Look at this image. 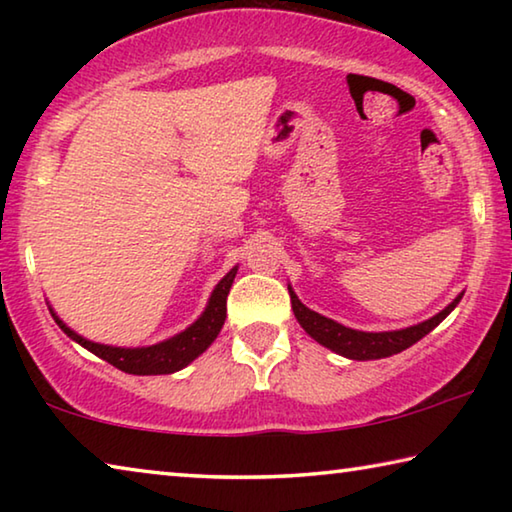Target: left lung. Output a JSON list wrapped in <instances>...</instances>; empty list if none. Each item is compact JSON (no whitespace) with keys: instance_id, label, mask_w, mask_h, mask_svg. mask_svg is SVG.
I'll return each mask as SVG.
<instances>
[{"instance_id":"1","label":"left lung","mask_w":512,"mask_h":512,"mask_svg":"<svg viewBox=\"0 0 512 512\" xmlns=\"http://www.w3.org/2000/svg\"><path fill=\"white\" fill-rule=\"evenodd\" d=\"M291 293V307L293 314H296L298 323L302 329L311 336V339L318 341L320 345H325L336 354H341L345 359H354V361H370V359H384V357H393V354L402 352L406 348H411L413 343H418L422 336H427L433 327H438L443 320L452 314L454 307L461 302V296H456L454 302L436 314L424 323H418L413 327L406 329H393V332H359V329L345 327L341 323H336L332 318H325L311 311L309 307L302 305L298 300L296 293L289 287Z\"/></svg>"}]
</instances>
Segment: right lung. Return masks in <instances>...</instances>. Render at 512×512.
<instances>
[{
	"mask_svg": "<svg viewBox=\"0 0 512 512\" xmlns=\"http://www.w3.org/2000/svg\"><path fill=\"white\" fill-rule=\"evenodd\" d=\"M237 266L230 268V273H225L223 280L216 284L210 300H207V307L201 316H198L196 323L189 325L185 332H180L171 339L146 345V348H115V345H103L83 339L81 334H76L74 329H69L63 320L56 316V311L49 307L51 316L58 323V327L69 336V339L83 345L85 350L97 354L99 359L112 363V366L128 372V375H171V372L183 370L189 366L196 357L210 348L216 336H219L221 327L225 323V300H228V293L232 282H235Z\"/></svg>",
	"mask_w": 512,
	"mask_h": 512,
	"instance_id": "add662e5",
	"label": "right lung"
}]
</instances>
